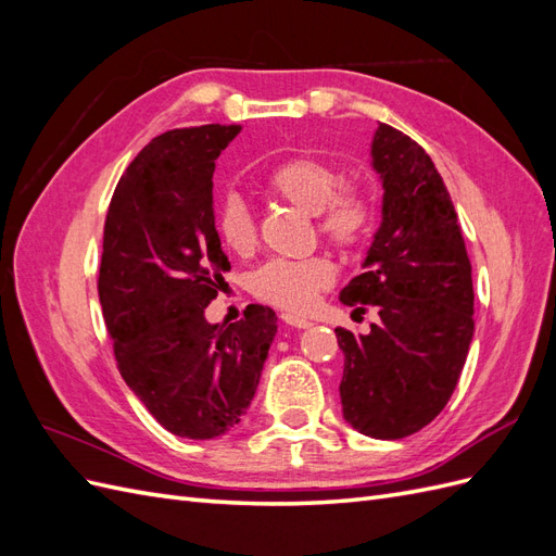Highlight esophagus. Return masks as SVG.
Returning <instances> with one entry per match:
<instances>
[{
	"label": "esophagus",
	"mask_w": 556,
	"mask_h": 556,
	"mask_svg": "<svg viewBox=\"0 0 556 556\" xmlns=\"http://www.w3.org/2000/svg\"><path fill=\"white\" fill-rule=\"evenodd\" d=\"M280 319L285 325H290V327H296V329H308L313 323L311 319H306V317H299V315H292V313H282L280 315Z\"/></svg>",
	"instance_id": "34e87169"
}]
</instances>
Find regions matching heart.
I'll return each mask as SVG.
<instances>
[{
    "mask_svg": "<svg viewBox=\"0 0 556 556\" xmlns=\"http://www.w3.org/2000/svg\"><path fill=\"white\" fill-rule=\"evenodd\" d=\"M266 188L308 215L323 239L341 250L357 248L371 231L374 201L357 182H339L331 164L317 157H290L266 176ZM215 229L223 245L248 255L257 243V225L239 194L223 197L215 208ZM333 282V266L325 257L271 260L250 278V290L266 304L285 311H306Z\"/></svg>",
    "mask_w": 556,
    "mask_h": 556,
    "instance_id": "b5f03b06",
    "label": "heart"
}]
</instances>
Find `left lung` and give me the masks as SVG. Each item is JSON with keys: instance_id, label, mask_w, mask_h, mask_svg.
Returning <instances> with one entry per match:
<instances>
[{"instance_id": "8db88e82", "label": "left lung", "mask_w": 556, "mask_h": 556, "mask_svg": "<svg viewBox=\"0 0 556 556\" xmlns=\"http://www.w3.org/2000/svg\"><path fill=\"white\" fill-rule=\"evenodd\" d=\"M382 223L364 274L341 290L366 336L339 327L343 417L359 433L396 441L427 427L450 401L473 339V278L445 182L422 146L380 123L371 143Z\"/></svg>"}]
</instances>
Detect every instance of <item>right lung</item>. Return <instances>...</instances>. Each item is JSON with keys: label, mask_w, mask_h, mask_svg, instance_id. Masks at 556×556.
<instances>
[{"label": "right lung", "mask_w": 556, "mask_h": 556, "mask_svg": "<svg viewBox=\"0 0 556 556\" xmlns=\"http://www.w3.org/2000/svg\"><path fill=\"white\" fill-rule=\"evenodd\" d=\"M241 125L160 134L117 180L104 225L99 304L117 371L180 439H217L241 422L278 331L250 304L233 325L204 308L229 271L213 215V172Z\"/></svg>", "instance_id": "1"}]
</instances>
